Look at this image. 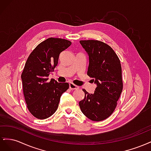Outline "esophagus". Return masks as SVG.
I'll return each mask as SVG.
<instances>
[{"label": "esophagus", "instance_id": "34e87169", "mask_svg": "<svg viewBox=\"0 0 151 151\" xmlns=\"http://www.w3.org/2000/svg\"><path fill=\"white\" fill-rule=\"evenodd\" d=\"M69 88L70 89H72V90H73V89H77L79 88V87L77 86H76V85H75L74 84H73L72 83H69Z\"/></svg>", "mask_w": 151, "mask_h": 151}]
</instances>
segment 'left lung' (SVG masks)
I'll return each instance as SVG.
<instances>
[{
	"mask_svg": "<svg viewBox=\"0 0 151 151\" xmlns=\"http://www.w3.org/2000/svg\"><path fill=\"white\" fill-rule=\"evenodd\" d=\"M80 43L89 56L87 74L96 84V88L93 94L83 89L84 98L79 104L89 119L102 121L115 110L122 92L120 61L114 50L102 42L81 40Z\"/></svg>",
	"mask_w": 151,
	"mask_h": 151,
	"instance_id": "1",
	"label": "left lung"
}]
</instances>
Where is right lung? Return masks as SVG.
Listing matches in <instances>:
<instances>
[{"instance_id": "add662e5", "label": "right lung", "mask_w": 151, "mask_h": 151, "mask_svg": "<svg viewBox=\"0 0 151 151\" xmlns=\"http://www.w3.org/2000/svg\"><path fill=\"white\" fill-rule=\"evenodd\" d=\"M71 44L65 39L49 38L27 59L21 74L24 96L29 112L38 119H46L57 111L61 95L68 89L67 83L48 81V76L57 65L60 53Z\"/></svg>"}]
</instances>
